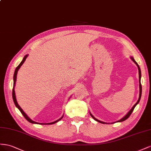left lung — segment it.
<instances>
[{
    "instance_id": "8db88e82",
    "label": "left lung",
    "mask_w": 151,
    "mask_h": 151,
    "mask_svg": "<svg viewBox=\"0 0 151 151\" xmlns=\"http://www.w3.org/2000/svg\"><path fill=\"white\" fill-rule=\"evenodd\" d=\"M131 59H132V61L134 62L135 64H136V65L137 66V67H138V70H139V88H140V94H139V99H138V101H137V102L135 103V104L133 106V107H132V108L130 109V111L128 112V113L124 116V117L123 118H122L121 119H119V121H118L117 122H123V121H124V120H126L127 119H128V118H129V116H130V115H131V114L132 113V112H133V109H134V108L135 107V106L139 104V101H140V98H141V95H142V85H141V83H140V78H141V71H140V67H139V64H137V63L134 60V59H133V58H132V57H131L130 58ZM90 116H92V117L93 118V119H94L95 120H96V121H97V122H99V123H102V124H105V123H105V122H101V121H100V120H98L97 119H96V118L94 117V116L90 113Z\"/></svg>"
}]
</instances>
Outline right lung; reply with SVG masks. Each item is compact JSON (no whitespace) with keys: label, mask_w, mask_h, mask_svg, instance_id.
Listing matches in <instances>:
<instances>
[{"label":"right lung","mask_w":151,"mask_h":151,"mask_svg":"<svg viewBox=\"0 0 151 151\" xmlns=\"http://www.w3.org/2000/svg\"><path fill=\"white\" fill-rule=\"evenodd\" d=\"M27 57H28V55H26L24 57V58L23 59L22 61H21V63L19 64V65L16 67V70H15L14 74V76H13L14 84H13V88H12V99H13V101H14V104H15V106H16L17 107H18V109L21 111V114H22L23 115V116H24V117L25 118V119L27 120V121H28L29 123H33V124H44V123H37V122H35L33 121V120H32L31 119H30V118L28 117V116L27 115V114H26V113H24V112L23 111V109L21 108V107L19 106V104H18V102H17V101H16V94H15V91H14V87H15V84H16V81L17 73H18V70H19V69L20 68V67H21V66H22V64L24 63V62L25 61V60H26V59H27ZM63 118V116L62 117H61V118H60V119H59L56 120V121H55V122H52V123H45L44 124H54V123H55L58 122L59 121H60V120H61Z\"/></svg>","instance_id":"obj_1"}]
</instances>
